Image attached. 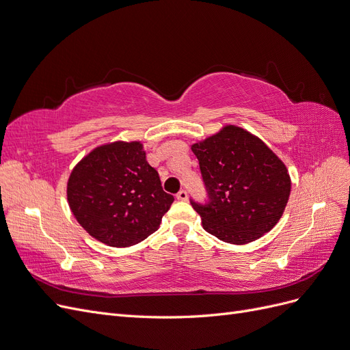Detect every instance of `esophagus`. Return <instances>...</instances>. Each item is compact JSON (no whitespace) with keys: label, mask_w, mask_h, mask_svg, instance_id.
<instances>
[{"label":"esophagus","mask_w":350,"mask_h":350,"mask_svg":"<svg viewBox=\"0 0 350 350\" xmlns=\"http://www.w3.org/2000/svg\"><path fill=\"white\" fill-rule=\"evenodd\" d=\"M176 198H177V200H182V202L187 200V191L186 190H180L177 195H176Z\"/></svg>","instance_id":"esophagus-1"}]
</instances>
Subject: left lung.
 Masks as SVG:
<instances>
[{"mask_svg":"<svg viewBox=\"0 0 350 350\" xmlns=\"http://www.w3.org/2000/svg\"><path fill=\"white\" fill-rule=\"evenodd\" d=\"M209 203L191 206L206 232L243 245L273 229L286 209L291 178L286 164L265 142L238 125H225L195 142Z\"/></svg>","mask_w":350,"mask_h":350,"instance_id":"1","label":"left lung"}]
</instances>
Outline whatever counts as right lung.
I'll list each match as a JSON object with an SVG mask.
<instances>
[{
    "label": "right lung",
    "mask_w": 350,
    "mask_h": 350,
    "mask_svg": "<svg viewBox=\"0 0 350 350\" xmlns=\"http://www.w3.org/2000/svg\"><path fill=\"white\" fill-rule=\"evenodd\" d=\"M68 203L96 241L126 248L160 228L174 200L139 141H113L88 152L68 180Z\"/></svg>",
    "instance_id": "right-lung-1"
}]
</instances>
